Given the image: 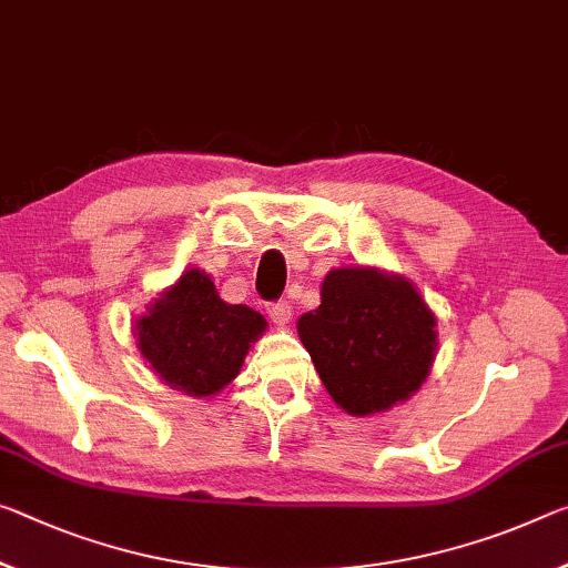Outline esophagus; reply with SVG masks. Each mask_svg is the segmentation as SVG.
<instances>
[{"instance_id": "obj_1", "label": "esophagus", "mask_w": 568, "mask_h": 568, "mask_svg": "<svg viewBox=\"0 0 568 568\" xmlns=\"http://www.w3.org/2000/svg\"><path fill=\"white\" fill-rule=\"evenodd\" d=\"M267 316L273 318V323H277V326H285V323L293 318V305L287 303V301L270 303V305H267Z\"/></svg>"}]
</instances>
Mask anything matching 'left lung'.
Here are the masks:
<instances>
[{
  "label": "left lung",
  "mask_w": 568,
  "mask_h": 568,
  "mask_svg": "<svg viewBox=\"0 0 568 568\" xmlns=\"http://www.w3.org/2000/svg\"><path fill=\"white\" fill-rule=\"evenodd\" d=\"M298 336L331 399L351 417L414 397L437 356V316L417 285L374 265L328 270L321 305L298 318Z\"/></svg>",
  "instance_id": "8db88e82"
}]
</instances>
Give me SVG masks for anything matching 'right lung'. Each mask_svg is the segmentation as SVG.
Listing matches in <instances>:
<instances>
[{
	"instance_id": "add662e5",
	"label": "right lung",
	"mask_w": 568,
	"mask_h": 568,
	"mask_svg": "<svg viewBox=\"0 0 568 568\" xmlns=\"http://www.w3.org/2000/svg\"><path fill=\"white\" fill-rule=\"evenodd\" d=\"M267 331L265 316L220 298L212 275L189 267L133 323V338L161 382L186 397H214L237 379L250 346Z\"/></svg>"
}]
</instances>
